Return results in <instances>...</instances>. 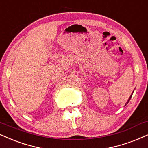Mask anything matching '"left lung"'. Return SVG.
I'll return each mask as SVG.
<instances>
[{
  "label": "left lung",
  "instance_id": "obj_1",
  "mask_svg": "<svg viewBox=\"0 0 148 148\" xmlns=\"http://www.w3.org/2000/svg\"><path fill=\"white\" fill-rule=\"evenodd\" d=\"M132 94H131V96H130V98H129V99H128V101H127V103H129V101H130V99H131V98H132ZM126 105V104H125Z\"/></svg>",
  "mask_w": 148,
  "mask_h": 148
}]
</instances>
